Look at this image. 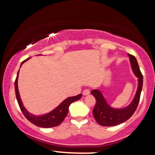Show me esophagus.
<instances>
[{
    "label": "esophagus",
    "instance_id": "34e87169",
    "mask_svg": "<svg viewBox=\"0 0 155 155\" xmlns=\"http://www.w3.org/2000/svg\"><path fill=\"white\" fill-rule=\"evenodd\" d=\"M90 93V90H89V89H85V90L83 91V95H87Z\"/></svg>",
    "mask_w": 155,
    "mask_h": 155
}]
</instances>
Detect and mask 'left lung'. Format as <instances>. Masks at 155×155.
Instances as JSON below:
<instances>
[{"label":"left lung","instance_id":"8db88e82","mask_svg":"<svg viewBox=\"0 0 155 155\" xmlns=\"http://www.w3.org/2000/svg\"><path fill=\"white\" fill-rule=\"evenodd\" d=\"M128 56L133 72L138 78V87L136 96L128 106L122 109H115L108 106L99 90H93L91 91V94L93 95L96 101L95 106L92 110L93 116L96 122L101 126H115L125 122L132 117L139 104L140 92L143 87V75L136 58L130 54Z\"/></svg>","mask_w":155,"mask_h":155}]
</instances>
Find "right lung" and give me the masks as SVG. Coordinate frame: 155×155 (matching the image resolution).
Returning a JSON list of instances; mask_svg holds the SVG:
<instances>
[{"instance_id": "1", "label": "right lung", "mask_w": 155, "mask_h": 155, "mask_svg": "<svg viewBox=\"0 0 155 155\" xmlns=\"http://www.w3.org/2000/svg\"><path fill=\"white\" fill-rule=\"evenodd\" d=\"M29 58L26 59L25 60L22 62L21 63L20 67L26 60H28ZM19 71L17 73V78H16L15 81V93H16V97H17V102H18L19 106L20 108L21 111H22V114L24 116L26 117V119L28 121L33 123L35 125L38 126V127H44V128H48V127H56L60 124L65 120V117L67 116L68 112V107L73 102L78 101L81 97L82 95L79 94L76 96H73V97H68L65 99L63 102H62L59 106H58L55 109L49 112V114H47L42 115V116H35V115L30 114L25 108L23 106V104L21 101L20 96H19V90H18V86H17V80H18V76H19Z\"/></svg>"}]
</instances>
